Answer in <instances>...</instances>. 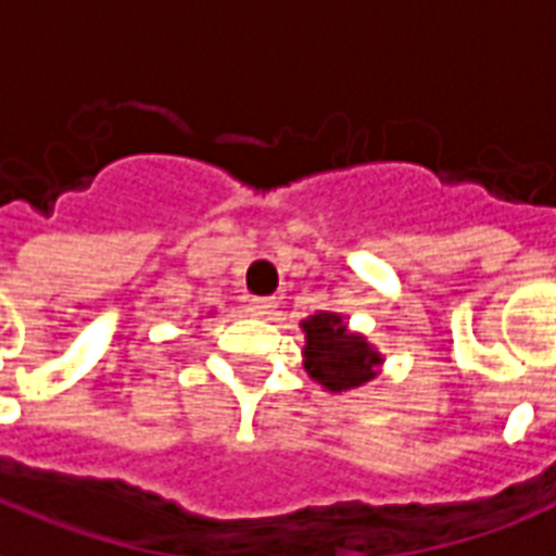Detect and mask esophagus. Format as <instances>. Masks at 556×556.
Wrapping results in <instances>:
<instances>
[{"mask_svg":"<svg viewBox=\"0 0 556 556\" xmlns=\"http://www.w3.org/2000/svg\"><path fill=\"white\" fill-rule=\"evenodd\" d=\"M277 306H279L277 298H253L250 300V312H253V315H262V318L274 315V309H277Z\"/></svg>","mask_w":556,"mask_h":556,"instance_id":"34e87169","label":"esophagus"}]
</instances>
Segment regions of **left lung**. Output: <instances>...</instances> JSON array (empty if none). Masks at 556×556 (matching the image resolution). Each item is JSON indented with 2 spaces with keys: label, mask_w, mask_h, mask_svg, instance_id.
<instances>
[{
  "label": "left lung",
  "mask_w": 556,
  "mask_h": 556,
  "mask_svg": "<svg viewBox=\"0 0 556 556\" xmlns=\"http://www.w3.org/2000/svg\"><path fill=\"white\" fill-rule=\"evenodd\" d=\"M300 327L306 332L303 365L312 380H318L324 389L348 392L377 377L382 356L365 341V336L348 330L341 315L315 312Z\"/></svg>",
  "instance_id": "left-lung-1"
}]
</instances>
